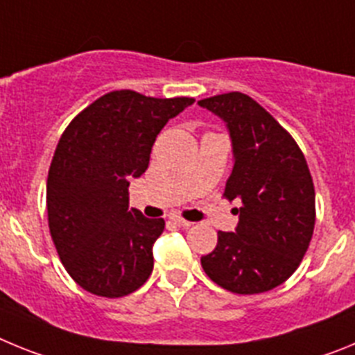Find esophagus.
I'll return each mask as SVG.
<instances>
[{"mask_svg":"<svg viewBox=\"0 0 355 355\" xmlns=\"http://www.w3.org/2000/svg\"><path fill=\"white\" fill-rule=\"evenodd\" d=\"M172 222H174L175 225H180V227H190V225H192V222L184 220L181 216H172Z\"/></svg>","mask_w":355,"mask_h":355,"instance_id":"obj_1","label":"esophagus"}]
</instances>
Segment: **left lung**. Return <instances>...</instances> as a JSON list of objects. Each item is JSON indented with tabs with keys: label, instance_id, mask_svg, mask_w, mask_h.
<instances>
[{
	"label": "left lung",
	"instance_id": "left-lung-1",
	"mask_svg": "<svg viewBox=\"0 0 355 355\" xmlns=\"http://www.w3.org/2000/svg\"><path fill=\"white\" fill-rule=\"evenodd\" d=\"M199 106L227 124L234 167L224 197L240 205L236 231H218L215 250L200 265L213 283L233 293L274 290L299 268L315 231V184L304 153L247 94H218Z\"/></svg>",
	"mask_w": 355,
	"mask_h": 355
}]
</instances>
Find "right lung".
Masks as SVG:
<instances>
[{"mask_svg":"<svg viewBox=\"0 0 355 355\" xmlns=\"http://www.w3.org/2000/svg\"><path fill=\"white\" fill-rule=\"evenodd\" d=\"M196 101L114 90L81 110L62 133L48 172V224L62 265L83 290L117 299L153 272L163 218L130 208L131 178L147 171L168 119Z\"/></svg>","mask_w":355,"mask_h":355,"instance_id":"right-lung-1","label":"right lung"}]
</instances>
